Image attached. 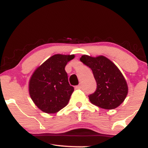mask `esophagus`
<instances>
[{
	"instance_id": "obj_1",
	"label": "esophagus",
	"mask_w": 148,
	"mask_h": 148,
	"mask_svg": "<svg viewBox=\"0 0 148 148\" xmlns=\"http://www.w3.org/2000/svg\"><path fill=\"white\" fill-rule=\"evenodd\" d=\"M75 88H76V89H78V90L81 89V85H79V86H76V87H75Z\"/></svg>"
}]
</instances>
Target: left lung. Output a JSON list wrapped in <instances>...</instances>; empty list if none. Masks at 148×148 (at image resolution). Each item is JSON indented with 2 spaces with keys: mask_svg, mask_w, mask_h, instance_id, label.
Returning a JSON list of instances; mask_svg holds the SVG:
<instances>
[{
  "mask_svg": "<svg viewBox=\"0 0 148 148\" xmlns=\"http://www.w3.org/2000/svg\"><path fill=\"white\" fill-rule=\"evenodd\" d=\"M80 60L92 69L96 80V90L88 96L90 102L108 110L120 106L127 95L128 86L118 67L103 56L84 55Z\"/></svg>",
  "mask_w": 148,
  "mask_h": 148,
  "instance_id": "8db88e82",
  "label": "left lung"
}]
</instances>
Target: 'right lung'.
I'll use <instances>...</instances> for the list:
<instances>
[{"label":"right lung","mask_w":148,"mask_h":148,"mask_svg":"<svg viewBox=\"0 0 148 148\" xmlns=\"http://www.w3.org/2000/svg\"><path fill=\"white\" fill-rule=\"evenodd\" d=\"M74 57V55L56 54L32 74L28 85L29 94L42 111L56 113L67 105L74 88L69 84L64 67Z\"/></svg>","instance_id":"obj_1"}]
</instances>
